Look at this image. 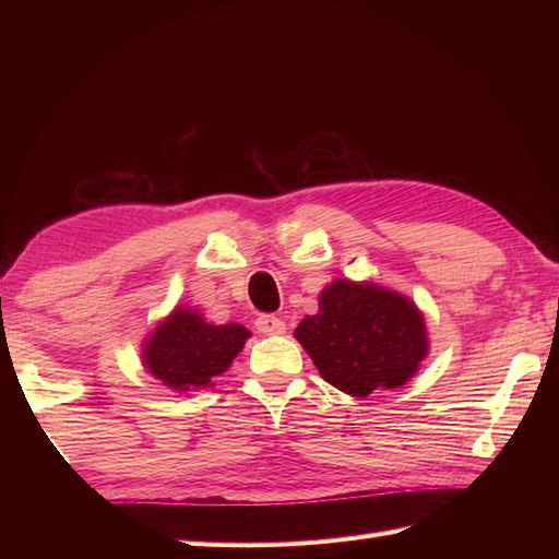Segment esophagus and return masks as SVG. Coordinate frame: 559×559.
<instances>
[{"instance_id": "1", "label": "esophagus", "mask_w": 559, "mask_h": 559, "mask_svg": "<svg viewBox=\"0 0 559 559\" xmlns=\"http://www.w3.org/2000/svg\"><path fill=\"white\" fill-rule=\"evenodd\" d=\"M254 326H257L259 334H264V336L286 334V322H283L281 317H273V314H261V317H257Z\"/></svg>"}]
</instances>
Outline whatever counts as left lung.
<instances>
[{
	"label": "left lung",
	"mask_w": 559,
	"mask_h": 559,
	"mask_svg": "<svg viewBox=\"0 0 559 559\" xmlns=\"http://www.w3.org/2000/svg\"><path fill=\"white\" fill-rule=\"evenodd\" d=\"M295 338L331 386L350 396L406 384L427 353L423 314L399 293L334 281Z\"/></svg>",
	"instance_id": "1"
}]
</instances>
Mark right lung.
Here are the masks:
<instances>
[{
	"instance_id": "obj_1",
	"label": "right lung",
	"mask_w": 559,
	"mask_h": 559,
	"mask_svg": "<svg viewBox=\"0 0 559 559\" xmlns=\"http://www.w3.org/2000/svg\"><path fill=\"white\" fill-rule=\"evenodd\" d=\"M247 338L249 331L240 324L213 326L192 310H177L146 343L144 362L168 386L199 391L228 370Z\"/></svg>"
}]
</instances>
